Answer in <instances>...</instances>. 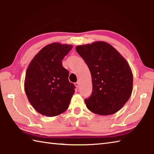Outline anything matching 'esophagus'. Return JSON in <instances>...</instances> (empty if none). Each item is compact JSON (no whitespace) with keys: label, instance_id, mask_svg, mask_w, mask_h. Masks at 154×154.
<instances>
[{"label":"esophagus","instance_id":"obj_1","mask_svg":"<svg viewBox=\"0 0 154 154\" xmlns=\"http://www.w3.org/2000/svg\"><path fill=\"white\" fill-rule=\"evenodd\" d=\"M75 85L77 87H79V81H77V82H76L75 83Z\"/></svg>","mask_w":154,"mask_h":154}]
</instances>
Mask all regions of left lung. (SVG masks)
<instances>
[{
	"mask_svg": "<svg viewBox=\"0 0 154 154\" xmlns=\"http://www.w3.org/2000/svg\"><path fill=\"white\" fill-rule=\"evenodd\" d=\"M76 51L89 67L93 92L85 99L91 112L110 115L118 112L132 92L133 75L127 61L105 42L77 45Z\"/></svg>",
	"mask_w": 154,
	"mask_h": 154,
	"instance_id": "obj_1",
	"label": "left lung"
}]
</instances>
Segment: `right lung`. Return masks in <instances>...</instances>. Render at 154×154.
Here are the masks:
<instances>
[{"mask_svg": "<svg viewBox=\"0 0 154 154\" xmlns=\"http://www.w3.org/2000/svg\"><path fill=\"white\" fill-rule=\"evenodd\" d=\"M73 45L50 44L43 48L29 64L24 89L29 102L42 115L55 116L68 109L75 85L62 60Z\"/></svg>", "mask_w": 154, "mask_h": 154, "instance_id": "obj_1", "label": "right lung"}]
</instances>
